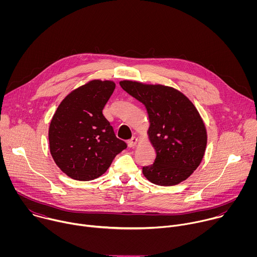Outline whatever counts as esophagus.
Instances as JSON below:
<instances>
[{"label":"esophagus","instance_id":"obj_1","mask_svg":"<svg viewBox=\"0 0 257 257\" xmlns=\"http://www.w3.org/2000/svg\"><path fill=\"white\" fill-rule=\"evenodd\" d=\"M127 143H128L129 148H134V146H135L136 143H137V138H136L135 136H133L131 139H129V140L127 141Z\"/></svg>","mask_w":257,"mask_h":257}]
</instances>
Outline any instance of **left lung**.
Here are the masks:
<instances>
[{"label": "left lung", "mask_w": 257, "mask_h": 257, "mask_svg": "<svg viewBox=\"0 0 257 257\" xmlns=\"http://www.w3.org/2000/svg\"><path fill=\"white\" fill-rule=\"evenodd\" d=\"M121 87L141 101L151 122L150 139L157 157L143 167L149 181L173 186L186 180L199 166L206 148V130L194 104L177 89L124 80Z\"/></svg>", "instance_id": "left-lung-1"}]
</instances>
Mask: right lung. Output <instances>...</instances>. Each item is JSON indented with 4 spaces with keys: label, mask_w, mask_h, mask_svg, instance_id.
Here are the masks:
<instances>
[{
    "label": "right lung",
    "mask_w": 257,
    "mask_h": 257,
    "mask_svg": "<svg viewBox=\"0 0 257 257\" xmlns=\"http://www.w3.org/2000/svg\"><path fill=\"white\" fill-rule=\"evenodd\" d=\"M114 89L112 81L92 80L69 93L51 121V155L57 166L72 179L90 181L98 178L127 148L102 115Z\"/></svg>",
    "instance_id": "1"
}]
</instances>
